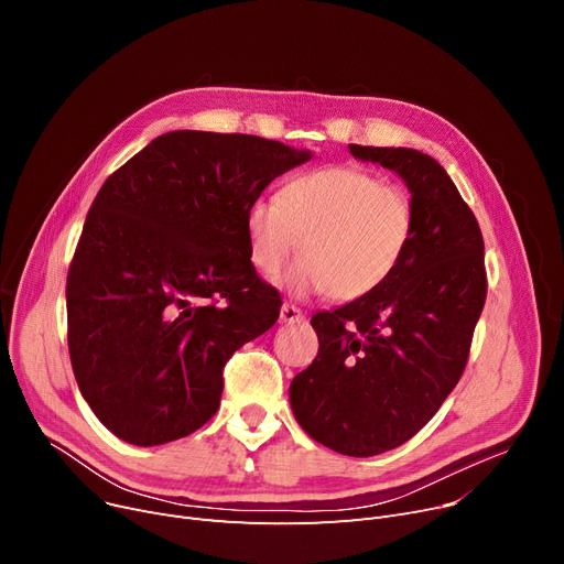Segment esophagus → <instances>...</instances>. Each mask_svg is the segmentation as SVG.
Returning <instances> with one entry per match:
<instances>
[{
  "instance_id": "obj_1",
  "label": "esophagus",
  "mask_w": 564,
  "mask_h": 564,
  "mask_svg": "<svg viewBox=\"0 0 564 564\" xmlns=\"http://www.w3.org/2000/svg\"><path fill=\"white\" fill-rule=\"evenodd\" d=\"M281 319L288 322V324L302 322V319H306V313H304L300 306H294V304H283V308H281Z\"/></svg>"
}]
</instances>
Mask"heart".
Here are the masks:
<instances>
[{
	"label": "heart",
	"instance_id": "1",
	"mask_svg": "<svg viewBox=\"0 0 564 564\" xmlns=\"http://www.w3.org/2000/svg\"><path fill=\"white\" fill-rule=\"evenodd\" d=\"M245 226L260 274L276 276L300 249L304 258L290 267L283 283L294 294L329 290L334 300L349 302L395 274L411 245L416 213L409 192L379 175L327 166L294 175L279 198H256Z\"/></svg>",
	"mask_w": 564,
	"mask_h": 564
}]
</instances>
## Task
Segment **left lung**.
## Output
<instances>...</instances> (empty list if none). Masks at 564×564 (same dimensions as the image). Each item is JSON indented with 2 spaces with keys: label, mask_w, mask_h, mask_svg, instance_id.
I'll use <instances>...</instances> for the list:
<instances>
[{
  "label": "left lung",
  "mask_w": 564,
  "mask_h": 564,
  "mask_svg": "<svg viewBox=\"0 0 564 564\" xmlns=\"http://www.w3.org/2000/svg\"><path fill=\"white\" fill-rule=\"evenodd\" d=\"M349 151L402 177L416 226L387 283L311 317L319 349L292 379L290 404L322 446L372 457L421 432L457 387L487 270L478 219L436 160L413 148L349 143Z\"/></svg>",
  "instance_id": "obj_1"
}]
</instances>
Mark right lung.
<instances>
[{
  "instance_id": "obj_1",
  "label": "right lung",
  "mask_w": 564,
  "mask_h": 564,
  "mask_svg": "<svg viewBox=\"0 0 564 564\" xmlns=\"http://www.w3.org/2000/svg\"><path fill=\"white\" fill-rule=\"evenodd\" d=\"M308 151L177 130L116 169L86 215L66 281L68 351L98 421L134 446L215 416L224 366L279 319L249 253L247 210Z\"/></svg>"
}]
</instances>
